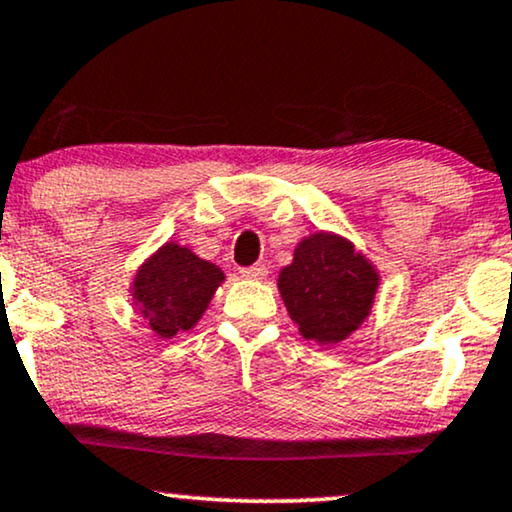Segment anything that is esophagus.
I'll return each instance as SVG.
<instances>
[{
    "mask_svg": "<svg viewBox=\"0 0 512 512\" xmlns=\"http://www.w3.org/2000/svg\"><path fill=\"white\" fill-rule=\"evenodd\" d=\"M239 273H242V277H249V280H263L268 275V268L263 263H254V266H246Z\"/></svg>",
    "mask_w": 512,
    "mask_h": 512,
    "instance_id": "esophagus-1",
    "label": "esophagus"
}]
</instances>
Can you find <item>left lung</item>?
<instances>
[{"instance_id":"8db88e82","label":"left lung","mask_w":512,"mask_h":512,"mask_svg":"<svg viewBox=\"0 0 512 512\" xmlns=\"http://www.w3.org/2000/svg\"><path fill=\"white\" fill-rule=\"evenodd\" d=\"M377 280L351 242L318 232L296 246L294 263L282 268L277 287L306 339L337 344L368 318Z\"/></svg>"}]
</instances>
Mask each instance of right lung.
Returning <instances> with one entry per match:
<instances>
[{"label": "right lung", "instance_id": "obj_1", "mask_svg": "<svg viewBox=\"0 0 512 512\" xmlns=\"http://www.w3.org/2000/svg\"><path fill=\"white\" fill-rule=\"evenodd\" d=\"M223 270L178 244H166L135 277V306L161 337H175L197 325Z\"/></svg>", "mask_w": 512, "mask_h": 512}]
</instances>
